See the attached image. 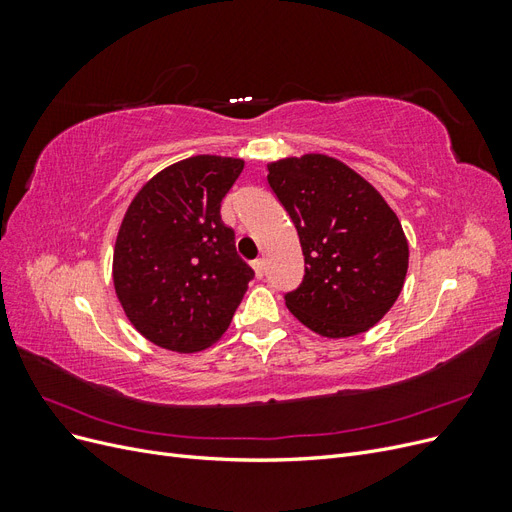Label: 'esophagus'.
<instances>
[{"instance_id": "obj_1", "label": "esophagus", "mask_w": 512, "mask_h": 512, "mask_svg": "<svg viewBox=\"0 0 512 512\" xmlns=\"http://www.w3.org/2000/svg\"><path fill=\"white\" fill-rule=\"evenodd\" d=\"M252 267H254V271H256V277H258V280H262V277H265V273H267L265 260H262V258L254 260V262H252Z\"/></svg>"}]
</instances>
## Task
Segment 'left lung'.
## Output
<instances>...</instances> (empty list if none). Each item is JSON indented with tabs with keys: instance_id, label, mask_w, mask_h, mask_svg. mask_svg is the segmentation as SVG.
<instances>
[{
	"instance_id": "8db88e82",
	"label": "left lung",
	"mask_w": 512,
	"mask_h": 512,
	"mask_svg": "<svg viewBox=\"0 0 512 512\" xmlns=\"http://www.w3.org/2000/svg\"><path fill=\"white\" fill-rule=\"evenodd\" d=\"M267 170L305 258L301 286L284 297L292 316L329 339L365 333L393 307L408 273L395 211L359 173L322 153Z\"/></svg>"
}]
</instances>
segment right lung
<instances>
[{
  "mask_svg": "<svg viewBox=\"0 0 512 512\" xmlns=\"http://www.w3.org/2000/svg\"><path fill=\"white\" fill-rule=\"evenodd\" d=\"M243 160L194 156L151 177L117 235L113 282L134 329L160 348L198 352L235 316L252 267L222 222V198Z\"/></svg>",
  "mask_w": 512,
  "mask_h": 512,
  "instance_id": "obj_1",
  "label": "right lung"
}]
</instances>
